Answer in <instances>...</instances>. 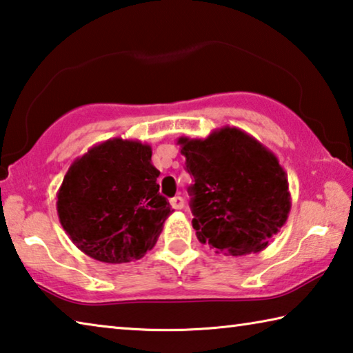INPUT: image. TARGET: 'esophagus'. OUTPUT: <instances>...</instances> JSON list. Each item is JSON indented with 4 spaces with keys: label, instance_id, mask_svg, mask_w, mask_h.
<instances>
[{
    "label": "esophagus",
    "instance_id": "34e87169",
    "mask_svg": "<svg viewBox=\"0 0 353 353\" xmlns=\"http://www.w3.org/2000/svg\"><path fill=\"white\" fill-rule=\"evenodd\" d=\"M171 207L174 208V210H181V208H183V199L181 198V196H176V198H172L170 201Z\"/></svg>",
    "mask_w": 353,
    "mask_h": 353
}]
</instances>
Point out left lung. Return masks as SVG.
<instances>
[{"label":"left lung","mask_w":353,"mask_h":353,"mask_svg":"<svg viewBox=\"0 0 353 353\" xmlns=\"http://www.w3.org/2000/svg\"><path fill=\"white\" fill-rule=\"evenodd\" d=\"M177 145L194 179L188 193L198 240L232 256L265 249L291 210L288 179L276 154L230 126L207 139L181 137Z\"/></svg>","instance_id":"8db88e82"}]
</instances>
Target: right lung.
I'll return each instance as SVG.
<instances>
[{
	"label": "right lung",
	"instance_id": "obj_1",
	"mask_svg": "<svg viewBox=\"0 0 353 353\" xmlns=\"http://www.w3.org/2000/svg\"><path fill=\"white\" fill-rule=\"evenodd\" d=\"M152 149L105 140L77 157L57 191L59 221L76 248L103 263L140 260L157 243L170 202L159 193Z\"/></svg>",
	"mask_w": 353,
	"mask_h": 353
}]
</instances>
